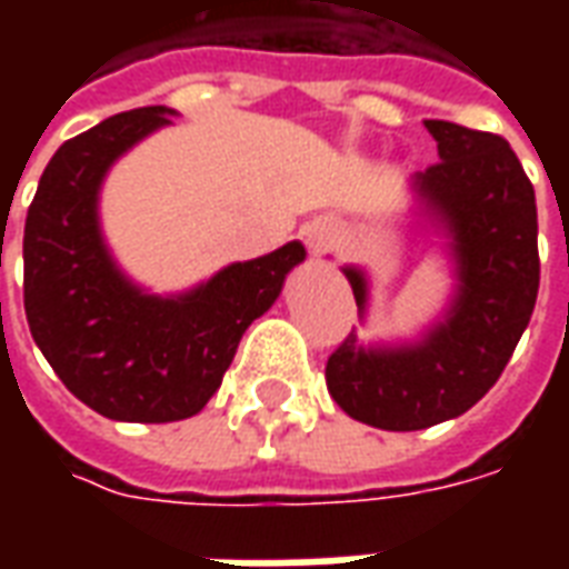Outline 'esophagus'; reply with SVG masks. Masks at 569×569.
<instances>
[{
  "label": "esophagus",
  "mask_w": 569,
  "mask_h": 569,
  "mask_svg": "<svg viewBox=\"0 0 569 569\" xmlns=\"http://www.w3.org/2000/svg\"><path fill=\"white\" fill-rule=\"evenodd\" d=\"M338 240V224L329 222V219H320V222L308 224V247L313 252H322L329 249Z\"/></svg>",
  "instance_id": "esophagus-1"
}]
</instances>
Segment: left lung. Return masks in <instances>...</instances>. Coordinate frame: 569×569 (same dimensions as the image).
Listing matches in <instances>:
<instances>
[{
	"mask_svg": "<svg viewBox=\"0 0 569 569\" xmlns=\"http://www.w3.org/2000/svg\"><path fill=\"white\" fill-rule=\"evenodd\" d=\"M439 158L415 176L420 198L453 237L460 292L451 317L418 347L362 350L347 335L326 362V387L353 420L411 432L460 418L512 359L539 292L537 198L497 133L427 121ZM359 308L366 280L347 268Z\"/></svg>",
	"mask_w": 569,
	"mask_h": 569,
	"instance_id": "left-lung-1",
	"label": "left lung"
}]
</instances>
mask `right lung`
Segmentation results:
<instances>
[{
    "label": "right lung",
    "mask_w": 569,
    "mask_h": 569,
    "mask_svg": "<svg viewBox=\"0 0 569 569\" xmlns=\"http://www.w3.org/2000/svg\"><path fill=\"white\" fill-rule=\"evenodd\" d=\"M163 106L100 121L44 167L23 228V308L57 378L97 415L170 423L219 390L249 322L271 308L301 243L231 264L182 298L142 296L116 271L97 228L109 163L161 124Z\"/></svg>",
    "instance_id": "right-lung-1"
}]
</instances>
